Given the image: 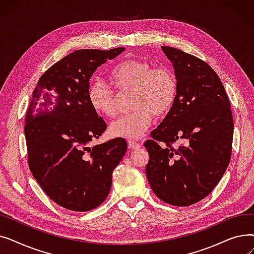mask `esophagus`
<instances>
[{
    "mask_svg": "<svg viewBox=\"0 0 254 254\" xmlns=\"http://www.w3.org/2000/svg\"><path fill=\"white\" fill-rule=\"evenodd\" d=\"M127 145H128V148L129 149H139L141 147V145L138 142L134 141V140L127 141Z\"/></svg>",
    "mask_w": 254,
    "mask_h": 254,
    "instance_id": "obj_1",
    "label": "esophagus"
}]
</instances>
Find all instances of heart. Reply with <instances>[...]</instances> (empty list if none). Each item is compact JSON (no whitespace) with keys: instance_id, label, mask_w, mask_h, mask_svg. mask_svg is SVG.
<instances>
[{"instance_id":"obj_1","label":"heart","mask_w":254,"mask_h":254,"mask_svg":"<svg viewBox=\"0 0 254 254\" xmlns=\"http://www.w3.org/2000/svg\"><path fill=\"white\" fill-rule=\"evenodd\" d=\"M111 82L119 90L132 89L134 110L111 123L110 135L116 138L137 140L143 137L154 119L169 113L177 98V80L169 69L157 68L143 61L129 60L119 64L110 74ZM92 110L112 117L117 112L116 93L102 79H95L87 89Z\"/></svg>"}]
</instances>
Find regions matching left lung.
Wrapping results in <instances>:
<instances>
[{"label":"left lung","mask_w":254,"mask_h":254,"mask_svg":"<svg viewBox=\"0 0 254 254\" xmlns=\"http://www.w3.org/2000/svg\"><path fill=\"white\" fill-rule=\"evenodd\" d=\"M162 49L174 66L178 90L172 109L151 131L152 140L144 143L149 153L146 176L158 198L186 207L206 197L228 168L233 115L221 80L207 63L180 49ZM179 139L185 144L174 148Z\"/></svg>","instance_id":"left-lung-1"}]
</instances>
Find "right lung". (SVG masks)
Instances as JSON below:
<instances>
[{
	"mask_svg": "<svg viewBox=\"0 0 254 254\" xmlns=\"http://www.w3.org/2000/svg\"><path fill=\"white\" fill-rule=\"evenodd\" d=\"M125 49L76 50L51 65L33 91L24 126L29 167L44 192L63 208L85 212L99 207L127 152L124 138L90 147L107 126L87 99L92 74Z\"/></svg>",
	"mask_w": 254,
	"mask_h": 254,
	"instance_id": "obj_1",
	"label": "right lung"
}]
</instances>
